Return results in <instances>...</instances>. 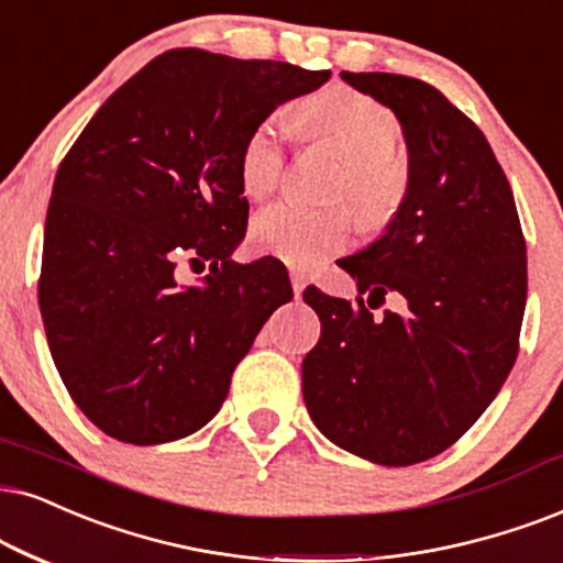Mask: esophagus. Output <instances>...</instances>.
<instances>
[{"label": "esophagus", "instance_id": "34e87169", "mask_svg": "<svg viewBox=\"0 0 563 563\" xmlns=\"http://www.w3.org/2000/svg\"><path fill=\"white\" fill-rule=\"evenodd\" d=\"M290 286H294V294L296 298L303 294V286H306V275L301 269H290Z\"/></svg>", "mask_w": 563, "mask_h": 563}]
</instances>
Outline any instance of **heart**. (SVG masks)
<instances>
[{
	"label": "heart",
	"mask_w": 563,
	"mask_h": 563,
	"mask_svg": "<svg viewBox=\"0 0 563 563\" xmlns=\"http://www.w3.org/2000/svg\"><path fill=\"white\" fill-rule=\"evenodd\" d=\"M298 130L324 140L343 155V170L332 197L347 199L364 229H382L402 208L410 189V161L397 151L400 124L387 106L351 88H330L296 106ZM288 161V130L283 117H267L241 145V187L252 199H265L280 187ZM353 233L343 205H314L283 199L252 220V244L294 267H311L340 252Z\"/></svg>",
	"instance_id": "b5f03b06"
}]
</instances>
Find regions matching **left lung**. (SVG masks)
<instances>
[{
  "label": "left lung",
  "instance_id": "1",
  "mask_svg": "<svg viewBox=\"0 0 563 563\" xmlns=\"http://www.w3.org/2000/svg\"><path fill=\"white\" fill-rule=\"evenodd\" d=\"M343 80L400 119L410 189L387 231L340 260L366 301L309 286L322 334L301 364L303 400L327 439L376 465L437 457L483 416L519 351L528 246L488 140L433 85L389 73ZM374 309V306H372Z\"/></svg>",
  "mask_w": 563,
  "mask_h": 563
}]
</instances>
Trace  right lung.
I'll list each match as a JSON object with an SVG mask.
<instances>
[{
  "instance_id": "right-lung-1",
  "label": "right lung",
  "mask_w": 563,
  "mask_h": 563,
  "mask_svg": "<svg viewBox=\"0 0 563 563\" xmlns=\"http://www.w3.org/2000/svg\"><path fill=\"white\" fill-rule=\"evenodd\" d=\"M330 69L155 56L90 119L56 170L38 303L48 351L77 408L126 444H163L220 410L233 368L280 303V262L236 265L249 202L241 145ZM211 262L202 287L175 265Z\"/></svg>"
}]
</instances>
